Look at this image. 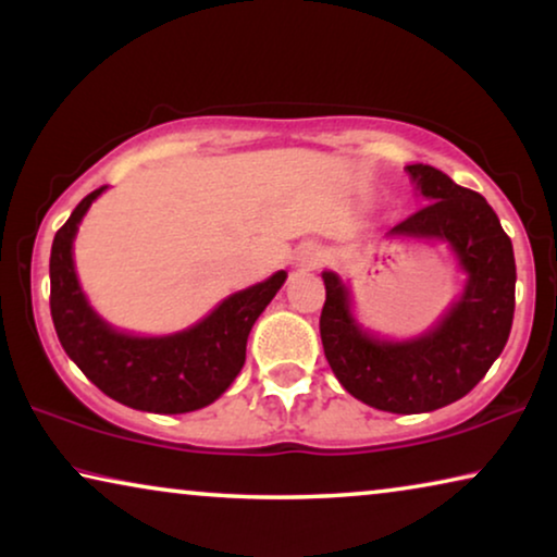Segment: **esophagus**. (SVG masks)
<instances>
[{
  "instance_id": "esophagus-1",
  "label": "esophagus",
  "mask_w": 557,
  "mask_h": 557,
  "mask_svg": "<svg viewBox=\"0 0 557 557\" xmlns=\"http://www.w3.org/2000/svg\"><path fill=\"white\" fill-rule=\"evenodd\" d=\"M323 260H325V252H323V247H318V245H312V242H308V245H302L300 249H297V262L302 264V268H320V264H323Z\"/></svg>"
}]
</instances>
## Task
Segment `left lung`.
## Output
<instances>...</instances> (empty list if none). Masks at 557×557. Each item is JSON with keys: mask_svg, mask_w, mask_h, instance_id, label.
<instances>
[{"mask_svg": "<svg viewBox=\"0 0 557 557\" xmlns=\"http://www.w3.org/2000/svg\"><path fill=\"white\" fill-rule=\"evenodd\" d=\"M429 203L388 237L444 239L467 272L465 293L419 338L391 343L368 335L350 312L338 275L323 272L320 338L341 386L373 409L424 413L467 396L510 338L515 315L512 242L482 194L424 163L406 166Z\"/></svg>", "mask_w": 557, "mask_h": 557, "instance_id": "8db88e82", "label": "left lung"}]
</instances>
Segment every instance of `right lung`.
Here are the masks:
<instances>
[{"label": "right lung", "mask_w": 557, "mask_h": 557, "mask_svg": "<svg viewBox=\"0 0 557 557\" xmlns=\"http://www.w3.org/2000/svg\"><path fill=\"white\" fill-rule=\"evenodd\" d=\"M106 186L90 191L52 239L50 312L70 360L113 401L151 413H186L216 401L245 366L247 338L287 272L234 293L189 331L138 338L113 331L85 300L73 264L77 224Z\"/></svg>", "instance_id": "obj_1"}]
</instances>
